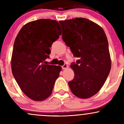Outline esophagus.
<instances>
[{
  "instance_id": "34e87169",
  "label": "esophagus",
  "mask_w": 124,
  "mask_h": 124,
  "mask_svg": "<svg viewBox=\"0 0 124 124\" xmlns=\"http://www.w3.org/2000/svg\"><path fill=\"white\" fill-rule=\"evenodd\" d=\"M68 64H64L62 66V68L63 70H65V69H66V68H68Z\"/></svg>"
}]
</instances>
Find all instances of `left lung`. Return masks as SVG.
Returning <instances> with one entry per match:
<instances>
[{"mask_svg":"<svg viewBox=\"0 0 124 124\" xmlns=\"http://www.w3.org/2000/svg\"><path fill=\"white\" fill-rule=\"evenodd\" d=\"M62 39L70 47L76 63L71 65L75 76L68 82L72 93L87 99L98 92L111 69L108 41L100 26L83 18L60 21Z\"/></svg>","mask_w":124,"mask_h":124,"instance_id":"1","label":"left lung"}]
</instances>
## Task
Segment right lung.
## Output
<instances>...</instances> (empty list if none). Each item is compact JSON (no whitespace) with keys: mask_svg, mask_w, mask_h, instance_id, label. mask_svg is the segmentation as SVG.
<instances>
[{"mask_svg":"<svg viewBox=\"0 0 124 124\" xmlns=\"http://www.w3.org/2000/svg\"><path fill=\"white\" fill-rule=\"evenodd\" d=\"M62 34L57 21L41 19L27 23L15 39L11 56V70L19 87L35 101L47 99L52 93L62 67L44 64L50 47Z\"/></svg>","mask_w":124,"mask_h":124,"instance_id":"1","label":"right lung"}]
</instances>
